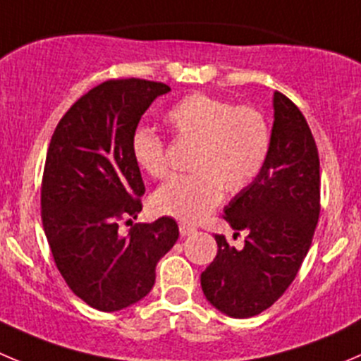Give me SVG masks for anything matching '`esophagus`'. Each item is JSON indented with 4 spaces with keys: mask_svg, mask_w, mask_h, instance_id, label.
<instances>
[{
    "mask_svg": "<svg viewBox=\"0 0 361 361\" xmlns=\"http://www.w3.org/2000/svg\"><path fill=\"white\" fill-rule=\"evenodd\" d=\"M192 233H195V227L188 226V224H185V222H180V234H181V236H188V234H192Z\"/></svg>",
    "mask_w": 361,
    "mask_h": 361,
    "instance_id": "34e87169",
    "label": "esophagus"
}]
</instances>
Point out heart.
Masks as SVG:
<instances>
[{"label": "heart", "instance_id": "obj_1", "mask_svg": "<svg viewBox=\"0 0 361 361\" xmlns=\"http://www.w3.org/2000/svg\"><path fill=\"white\" fill-rule=\"evenodd\" d=\"M174 137L194 149L187 176L167 181L153 194L160 215L197 222L222 199V190L236 195L259 178L271 152V125L254 106H236L226 99L192 93L166 113ZM132 157L152 178L169 173L167 145L152 128H137L130 141Z\"/></svg>", "mask_w": 361, "mask_h": 361}]
</instances>
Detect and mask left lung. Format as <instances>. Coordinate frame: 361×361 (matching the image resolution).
Instances as JSON below:
<instances>
[{"instance_id":"8db88e82","label":"left lung","mask_w":361,"mask_h":361,"mask_svg":"<svg viewBox=\"0 0 361 361\" xmlns=\"http://www.w3.org/2000/svg\"><path fill=\"white\" fill-rule=\"evenodd\" d=\"M271 152L257 180L224 209V220L247 233L243 248L215 234V259L201 274L206 300L231 317H252L291 286L312 243L321 212L319 153L302 111L274 95Z\"/></svg>"}]
</instances>
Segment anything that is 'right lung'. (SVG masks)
I'll return each mask as SVG.
<instances>
[{
    "label": "right lung",
    "mask_w": 361,
    "mask_h": 361,
    "mask_svg": "<svg viewBox=\"0 0 361 361\" xmlns=\"http://www.w3.org/2000/svg\"><path fill=\"white\" fill-rule=\"evenodd\" d=\"M167 92L155 80H106L63 114L49 142L40 204L52 259L73 295L102 312L145 298L157 262L180 236L171 216L132 224L127 235L119 229L137 219L145 194L132 135Z\"/></svg>",
    "instance_id": "add662e5"
}]
</instances>
